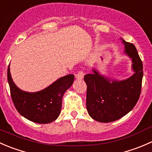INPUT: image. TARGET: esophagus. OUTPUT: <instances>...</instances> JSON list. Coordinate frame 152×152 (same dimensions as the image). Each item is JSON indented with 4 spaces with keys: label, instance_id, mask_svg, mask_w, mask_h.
Segmentation results:
<instances>
[{
    "label": "esophagus",
    "instance_id": "34e87169",
    "mask_svg": "<svg viewBox=\"0 0 152 152\" xmlns=\"http://www.w3.org/2000/svg\"><path fill=\"white\" fill-rule=\"evenodd\" d=\"M84 75H85V73H84V72L83 71H80V72H78L77 73L75 77H76L77 79L82 80L83 78Z\"/></svg>",
    "mask_w": 152,
    "mask_h": 152
}]
</instances>
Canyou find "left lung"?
<instances>
[{"label":"left lung","instance_id":"8db88e82","mask_svg":"<svg viewBox=\"0 0 152 152\" xmlns=\"http://www.w3.org/2000/svg\"><path fill=\"white\" fill-rule=\"evenodd\" d=\"M121 40L125 45L124 52L132 59L133 75L124 80H116L92 69L93 73L84 76L87 86V111L98 122H113L125 116L134 107L140 95L142 63L134 45Z\"/></svg>","mask_w":152,"mask_h":152}]
</instances>
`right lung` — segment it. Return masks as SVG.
<instances>
[{"label": "right lung", "mask_w": 152, "mask_h": 152, "mask_svg": "<svg viewBox=\"0 0 152 152\" xmlns=\"http://www.w3.org/2000/svg\"><path fill=\"white\" fill-rule=\"evenodd\" d=\"M7 79L10 88L12 100L18 112L23 117L37 124H49L59 116L62 107L64 93L72 85L74 75L59 78L41 91L27 92L20 90L13 82L10 65Z\"/></svg>", "instance_id": "obj_1"}]
</instances>
